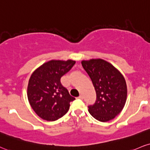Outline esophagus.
<instances>
[{"label":"esophagus","mask_w":150,"mask_h":150,"mask_svg":"<svg viewBox=\"0 0 150 150\" xmlns=\"http://www.w3.org/2000/svg\"><path fill=\"white\" fill-rule=\"evenodd\" d=\"M77 98H79V99H82V98H83V96H82V95H80L78 97H77Z\"/></svg>","instance_id":"esophagus-1"}]
</instances>
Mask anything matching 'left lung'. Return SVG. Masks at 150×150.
I'll return each mask as SVG.
<instances>
[{
	"label": "left lung",
	"mask_w": 150,
	"mask_h": 150,
	"mask_svg": "<svg viewBox=\"0 0 150 150\" xmlns=\"http://www.w3.org/2000/svg\"><path fill=\"white\" fill-rule=\"evenodd\" d=\"M96 93L94 105L89 106L96 120L106 122L122 112L127 98V86L122 73L110 63L101 59L82 61Z\"/></svg>",
	"instance_id": "left-lung-1"
}]
</instances>
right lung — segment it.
Instances as JSON below:
<instances>
[{
  "mask_svg": "<svg viewBox=\"0 0 150 150\" xmlns=\"http://www.w3.org/2000/svg\"><path fill=\"white\" fill-rule=\"evenodd\" d=\"M73 60H51L34 70L28 81L27 96L32 109L42 120L56 121L68 111L75 98L61 78L75 65Z\"/></svg>",
  "mask_w": 150,
  "mask_h": 150,
  "instance_id": "right-lung-1",
  "label": "right lung"
}]
</instances>
